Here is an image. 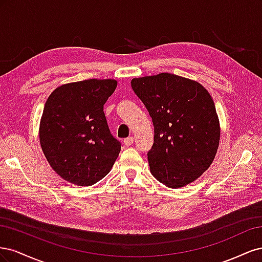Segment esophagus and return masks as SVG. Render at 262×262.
Wrapping results in <instances>:
<instances>
[{
	"instance_id": "obj_1",
	"label": "esophagus",
	"mask_w": 262,
	"mask_h": 262,
	"mask_svg": "<svg viewBox=\"0 0 262 262\" xmlns=\"http://www.w3.org/2000/svg\"><path fill=\"white\" fill-rule=\"evenodd\" d=\"M133 142H134V138H133V137H129V138L124 139L123 143H124V145H125V146H130V145H132V144H133Z\"/></svg>"
}]
</instances>
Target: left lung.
Returning <instances> with one entry per match:
<instances>
[{"label": "left lung", "mask_w": 262, "mask_h": 262, "mask_svg": "<svg viewBox=\"0 0 262 262\" xmlns=\"http://www.w3.org/2000/svg\"><path fill=\"white\" fill-rule=\"evenodd\" d=\"M131 86L153 120L154 143L147 153L152 175L172 189L191 184L219 148L220 121L210 93L170 73L132 78Z\"/></svg>", "instance_id": "obj_1"}]
</instances>
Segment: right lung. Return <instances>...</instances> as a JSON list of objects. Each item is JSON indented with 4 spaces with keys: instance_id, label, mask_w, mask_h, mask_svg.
I'll return each mask as SVG.
<instances>
[{
    "instance_id": "add662e5",
    "label": "right lung",
    "mask_w": 262,
    "mask_h": 262,
    "mask_svg": "<svg viewBox=\"0 0 262 262\" xmlns=\"http://www.w3.org/2000/svg\"><path fill=\"white\" fill-rule=\"evenodd\" d=\"M117 81L91 78L63 84L47 99L39 141L52 169L75 186L89 187L113 168L121 144L109 131L104 105Z\"/></svg>"
}]
</instances>
